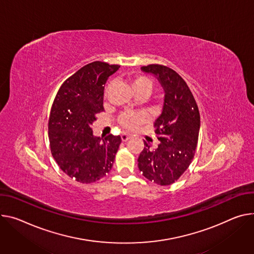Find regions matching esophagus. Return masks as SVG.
<instances>
[{"label":"esophagus","instance_id":"obj_1","mask_svg":"<svg viewBox=\"0 0 254 254\" xmlns=\"http://www.w3.org/2000/svg\"><path fill=\"white\" fill-rule=\"evenodd\" d=\"M122 140H123V142H127V141H128L129 140V135L127 134V133H122Z\"/></svg>","mask_w":254,"mask_h":254}]
</instances>
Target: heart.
Segmentation results:
<instances>
[{
  "instance_id": "obj_1",
  "label": "heart",
  "mask_w": 254,
  "mask_h": 254,
  "mask_svg": "<svg viewBox=\"0 0 254 254\" xmlns=\"http://www.w3.org/2000/svg\"><path fill=\"white\" fill-rule=\"evenodd\" d=\"M129 83L135 93H140V92H142V93H145L147 96L150 95L151 91L153 89V81L148 76H145L142 74H136L131 78H129ZM110 88H111V84H109L105 89V92H104L105 97L108 96ZM144 122H145L144 115L137 112L123 113L119 119L120 125L128 130L135 129L137 127H140L142 124H144Z\"/></svg>"
}]
</instances>
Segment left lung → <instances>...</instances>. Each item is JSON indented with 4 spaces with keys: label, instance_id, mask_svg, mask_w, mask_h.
I'll return each instance as SVG.
<instances>
[{
    "label": "left lung",
    "instance_id": "obj_1",
    "mask_svg": "<svg viewBox=\"0 0 254 254\" xmlns=\"http://www.w3.org/2000/svg\"><path fill=\"white\" fill-rule=\"evenodd\" d=\"M142 70L157 76L165 91L163 110L154 123L159 140L156 149L144 142L137 158L143 175L159 186H170L187 171L194 157L198 131L199 111L188 84L169 66L152 64Z\"/></svg>",
    "mask_w": 254,
    "mask_h": 254
}]
</instances>
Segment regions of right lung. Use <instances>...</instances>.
<instances>
[{
    "label": "right lung",
    "instance_id": "right-lung-1",
    "mask_svg": "<svg viewBox=\"0 0 254 254\" xmlns=\"http://www.w3.org/2000/svg\"><path fill=\"white\" fill-rule=\"evenodd\" d=\"M120 64L90 63L68 77L59 89L49 120L52 155L60 168L80 183H93L112 168L122 143L120 135L94 136L92 124L104 110L107 78Z\"/></svg>",
    "mask_w": 254,
    "mask_h": 254
}]
</instances>
